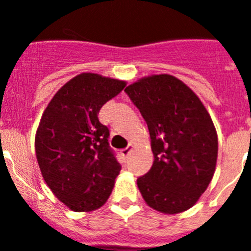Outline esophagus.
I'll use <instances>...</instances> for the list:
<instances>
[{
  "label": "esophagus",
  "mask_w": 251,
  "mask_h": 251,
  "mask_svg": "<svg viewBox=\"0 0 251 251\" xmlns=\"http://www.w3.org/2000/svg\"><path fill=\"white\" fill-rule=\"evenodd\" d=\"M132 149H133V146L132 145H128L127 147H126V149H124V150H121V154H123L124 157H127L128 154H130V152L132 151Z\"/></svg>",
  "instance_id": "34e87169"
}]
</instances>
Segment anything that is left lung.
Masks as SVG:
<instances>
[{"label": "left lung", "mask_w": 251, "mask_h": 251, "mask_svg": "<svg viewBox=\"0 0 251 251\" xmlns=\"http://www.w3.org/2000/svg\"><path fill=\"white\" fill-rule=\"evenodd\" d=\"M151 137L153 165L137 178L145 202L166 214L196 204L215 171L218 137L200 98L179 79L160 74L125 89Z\"/></svg>", "instance_id": "obj_1"}]
</instances>
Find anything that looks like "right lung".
I'll return each instance as SVG.
<instances>
[{
  "instance_id": "right-lung-1",
  "label": "right lung",
  "mask_w": 251,
  "mask_h": 251,
  "mask_svg": "<svg viewBox=\"0 0 251 251\" xmlns=\"http://www.w3.org/2000/svg\"><path fill=\"white\" fill-rule=\"evenodd\" d=\"M125 81L83 73L57 91L42 115L36 154L44 181L74 212L105 204L121 165L109 145L110 131L99 121L102 105Z\"/></svg>"
}]
</instances>
